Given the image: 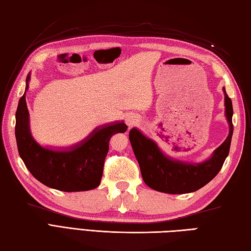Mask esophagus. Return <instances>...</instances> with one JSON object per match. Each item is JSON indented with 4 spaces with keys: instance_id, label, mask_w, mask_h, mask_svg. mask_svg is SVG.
I'll list each match as a JSON object with an SVG mask.
<instances>
[{
    "instance_id": "obj_1",
    "label": "esophagus",
    "mask_w": 251,
    "mask_h": 251,
    "mask_svg": "<svg viewBox=\"0 0 251 251\" xmlns=\"http://www.w3.org/2000/svg\"><path fill=\"white\" fill-rule=\"evenodd\" d=\"M134 124H135V122H134V121L128 120V125H129V126H132V125H134Z\"/></svg>"
}]
</instances>
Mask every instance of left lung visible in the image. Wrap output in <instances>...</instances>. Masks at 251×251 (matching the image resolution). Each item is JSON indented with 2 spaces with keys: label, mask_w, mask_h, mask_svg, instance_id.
<instances>
[{
  "label": "left lung",
  "mask_w": 251,
  "mask_h": 251,
  "mask_svg": "<svg viewBox=\"0 0 251 251\" xmlns=\"http://www.w3.org/2000/svg\"><path fill=\"white\" fill-rule=\"evenodd\" d=\"M226 114L230 125V134L226 141L212 154V157L201 164H186L166 157L155 142L148 139L141 132L132 128L129 140L138 163L142 179L151 189L169 194H184L200 190L214 179L220 172L230 152L233 135V105L226 88Z\"/></svg>",
  "instance_id": "left-lung-1"
}]
</instances>
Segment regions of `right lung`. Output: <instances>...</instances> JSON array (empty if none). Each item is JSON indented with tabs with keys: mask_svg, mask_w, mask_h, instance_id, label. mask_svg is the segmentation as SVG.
<instances>
[{
	"mask_svg": "<svg viewBox=\"0 0 251 251\" xmlns=\"http://www.w3.org/2000/svg\"><path fill=\"white\" fill-rule=\"evenodd\" d=\"M29 78L28 74L25 90L29 87ZM25 94L16 111L15 135L19 155L32 176L46 186L63 192L97 188L102 177L110 138L117 132H125L127 126L124 123L104 125L96 128L70 151L49 150L37 145L30 134Z\"/></svg>",
	"mask_w": 251,
	"mask_h": 251,
	"instance_id": "1",
	"label": "right lung"
}]
</instances>
